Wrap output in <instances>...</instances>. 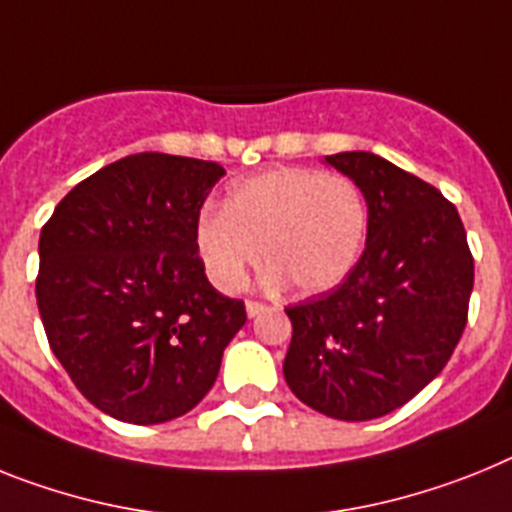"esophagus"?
Here are the masks:
<instances>
[{
    "mask_svg": "<svg viewBox=\"0 0 512 512\" xmlns=\"http://www.w3.org/2000/svg\"><path fill=\"white\" fill-rule=\"evenodd\" d=\"M246 310H248V316H259V313H264L266 310V303H261V300H248L246 303Z\"/></svg>",
    "mask_w": 512,
    "mask_h": 512,
    "instance_id": "obj_1",
    "label": "esophagus"
}]
</instances>
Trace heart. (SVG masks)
Masks as SVG:
<instances>
[{"mask_svg":"<svg viewBox=\"0 0 512 512\" xmlns=\"http://www.w3.org/2000/svg\"><path fill=\"white\" fill-rule=\"evenodd\" d=\"M368 238V204L347 176L313 168H274L227 191L222 212H204L196 246L209 277L233 292L264 261L274 279L305 295L342 285Z\"/></svg>","mask_w":512,"mask_h":512,"instance_id":"heart-1","label":"heart"}]
</instances>
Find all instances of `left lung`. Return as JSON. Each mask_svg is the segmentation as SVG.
Here are the masks:
<instances>
[{"label":"left lung","instance_id":"1","mask_svg":"<svg viewBox=\"0 0 512 512\" xmlns=\"http://www.w3.org/2000/svg\"><path fill=\"white\" fill-rule=\"evenodd\" d=\"M326 163L360 186L368 240L342 285L285 308V381L310 409L362 422L404 406L448 365L469 318L474 256L435 186L373 152Z\"/></svg>","mask_w":512,"mask_h":512}]
</instances>
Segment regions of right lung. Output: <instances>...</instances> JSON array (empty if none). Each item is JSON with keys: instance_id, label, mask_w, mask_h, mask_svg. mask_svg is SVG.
Instances as JSON below:
<instances>
[{"instance_id": "add662e5", "label": "right lung", "mask_w": 512, "mask_h": 512, "mask_svg": "<svg viewBox=\"0 0 512 512\" xmlns=\"http://www.w3.org/2000/svg\"><path fill=\"white\" fill-rule=\"evenodd\" d=\"M225 168L139 152L69 191L41 230L36 300L48 344L90 404L131 425L191 412L246 323L209 285L199 212Z\"/></svg>"}]
</instances>
